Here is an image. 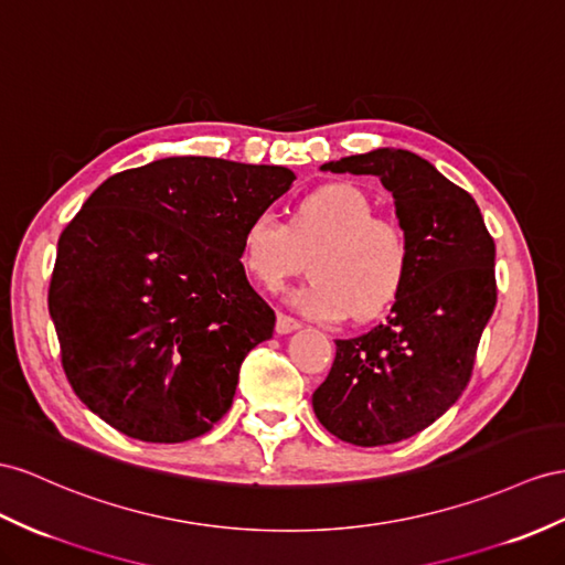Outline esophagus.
<instances>
[{
	"label": "esophagus",
	"mask_w": 565,
	"mask_h": 565,
	"mask_svg": "<svg viewBox=\"0 0 565 565\" xmlns=\"http://www.w3.org/2000/svg\"><path fill=\"white\" fill-rule=\"evenodd\" d=\"M296 329H300V322L296 320V317L284 315V312L277 315V331H279V334H291V331H296Z\"/></svg>",
	"instance_id": "34e87169"
}]
</instances>
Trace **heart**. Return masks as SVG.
I'll return each mask as SVG.
<instances>
[{
  "mask_svg": "<svg viewBox=\"0 0 565 565\" xmlns=\"http://www.w3.org/2000/svg\"><path fill=\"white\" fill-rule=\"evenodd\" d=\"M308 286L298 302L308 312L339 320H372L392 308L413 267L406 226L374 214L372 200L353 183H327L298 200L291 222L259 212L243 228L241 259L250 277L277 288L312 250Z\"/></svg>",
  "mask_w": 565,
  "mask_h": 565,
  "instance_id": "heart-1",
  "label": "heart"
}]
</instances>
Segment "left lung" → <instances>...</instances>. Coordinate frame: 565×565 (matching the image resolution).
<instances>
[{
	"instance_id": "1",
	"label": "left lung",
	"mask_w": 565,
	"mask_h": 565,
	"mask_svg": "<svg viewBox=\"0 0 565 565\" xmlns=\"http://www.w3.org/2000/svg\"><path fill=\"white\" fill-rule=\"evenodd\" d=\"M322 171L382 181L411 236L413 267L384 324L337 339L334 365L312 394V408L341 441L396 444L429 427L466 392L497 306L494 238L472 195L415 152L377 148Z\"/></svg>"
}]
</instances>
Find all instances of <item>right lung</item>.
Wrapping results in <instances>:
<instances>
[{"label":"right lung","mask_w":565,"mask_h":565,"mask_svg":"<svg viewBox=\"0 0 565 565\" xmlns=\"http://www.w3.org/2000/svg\"><path fill=\"white\" fill-rule=\"evenodd\" d=\"M296 173L167 157L114 173L62 231L50 315L76 396L126 437L195 439L220 423L274 310L245 279L243 228Z\"/></svg>","instance_id":"1"}]
</instances>
